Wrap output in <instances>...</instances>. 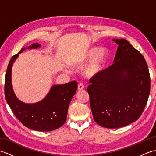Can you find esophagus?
<instances>
[{
    "mask_svg": "<svg viewBox=\"0 0 156 156\" xmlns=\"http://www.w3.org/2000/svg\"><path fill=\"white\" fill-rule=\"evenodd\" d=\"M84 88V86L82 84V83H80V84H78V90L80 91V90H83V89Z\"/></svg>",
    "mask_w": 156,
    "mask_h": 156,
    "instance_id": "1",
    "label": "esophagus"
}]
</instances>
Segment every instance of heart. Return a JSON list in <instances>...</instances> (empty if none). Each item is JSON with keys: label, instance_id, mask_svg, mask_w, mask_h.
Returning <instances> with one entry per match:
<instances>
[{"label": "heart", "instance_id": "obj_1", "mask_svg": "<svg viewBox=\"0 0 156 156\" xmlns=\"http://www.w3.org/2000/svg\"><path fill=\"white\" fill-rule=\"evenodd\" d=\"M107 59V49L104 48L98 49L97 48L92 47L86 50L82 58L78 62V65L83 66L90 60L84 69L83 74L85 77L92 78L98 76L103 70Z\"/></svg>", "mask_w": 156, "mask_h": 156}]
</instances>
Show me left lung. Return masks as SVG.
Here are the masks:
<instances>
[{"label":"left lung","instance_id":"obj_1","mask_svg":"<svg viewBox=\"0 0 156 156\" xmlns=\"http://www.w3.org/2000/svg\"><path fill=\"white\" fill-rule=\"evenodd\" d=\"M119 46L114 64L90 80L87 88L93 119L102 127L115 129L137 121L150 92V76L145 58L124 39H113Z\"/></svg>","mask_w":156,"mask_h":156}]
</instances>
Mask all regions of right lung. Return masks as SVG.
Instances as JSON below:
<instances>
[{
	"instance_id": "1",
	"label": "right lung",
	"mask_w": 156,
	"mask_h": 156,
	"mask_svg": "<svg viewBox=\"0 0 156 156\" xmlns=\"http://www.w3.org/2000/svg\"><path fill=\"white\" fill-rule=\"evenodd\" d=\"M41 44L35 43L23 48L12 56L8 65L5 76L6 101L18 120L25 127L39 131L57 129L65 123L69 105L77 90L78 84L72 81L64 84L53 85L46 97L35 103H25L16 97L12 85V67L19 54L25 49H37Z\"/></svg>"
}]
</instances>
